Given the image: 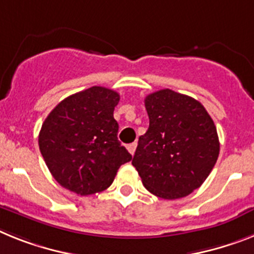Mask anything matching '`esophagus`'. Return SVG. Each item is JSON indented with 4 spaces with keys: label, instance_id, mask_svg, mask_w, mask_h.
<instances>
[{
    "label": "esophagus",
    "instance_id": "esophagus-1",
    "mask_svg": "<svg viewBox=\"0 0 254 254\" xmlns=\"http://www.w3.org/2000/svg\"><path fill=\"white\" fill-rule=\"evenodd\" d=\"M127 151L131 153V155H134V152H135V148H137V142H133V143L127 144Z\"/></svg>",
    "mask_w": 254,
    "mask_h": 254
}]
</instances>
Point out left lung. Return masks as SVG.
Wrapping results in <instances>:
<instances>
[{
  "label": "left lung",
  "instance_id": "8db88e82",
  "mask_svg": "<svg viewBox=\"0 0 254 254\" xmlns=\"http://www.w3.org/2000/svg\"><path fill=\"white\" fill-rule=\"evenodd\" d=\"M144 106L150 127L131 164L151 193L185 197L203 185L218 159L216 125L199 101L170 89L148 94Z\"/></svg>",
  "mask_w": 254,
  "mask_h": 254
}]
</instances>
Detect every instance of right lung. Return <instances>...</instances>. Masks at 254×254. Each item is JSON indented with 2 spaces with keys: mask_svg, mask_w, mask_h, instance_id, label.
Segmentation results:
<instances>
[{
  "mask_svg": "<svg viewBox=\"0 0 254 254\" xmlns=\"http://www.w3.org/2000/svg\"><path fill=\"white\" fill-rule=\"evenodd\" d=\"M116 91L93 86L72 94L51 111L38 134V146L50 173L62 187L81 196L112 185L131 155L117 139Z\"/></svg>",
  "mask_w": 254,
  "mask_h": 254,
  "instance_id": "right-lung-1",
  "label": "right lung"
}]
</instances>
